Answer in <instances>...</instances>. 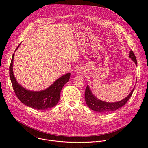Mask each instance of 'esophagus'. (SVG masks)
I'll list each match as a JSON object with an SVG mask.
<instances>
[{
	"instance_id": "1",
	"label": "esophagus",
	"mask_w": 148,
	"mask_h": 148,
	"mask_svg": "<svg viewBox=\"0 0 148 148\" xmlns=\"http://www.w3.org/2000/svg\"><path fill=\"white\" fill-rule=\"evenodd\" d=\"M84 71V70L82 67H78L77 69V70H76V73L77 74H82L83 73V72Z\"/></svg>"
}]
</instances>
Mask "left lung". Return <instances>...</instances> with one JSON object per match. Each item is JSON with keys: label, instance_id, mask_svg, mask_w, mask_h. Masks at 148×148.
I'll return each mask as SVG.
<instances>
[{"label": "left lung", "instance_id": "obj_1", "mask_svg": "<svg viewBox=\"0 0 148 148\" xmlns=\"http://www.w3.org/2000/svg\"><path fill=\"white\" fill-rule=\"evenodd\" d=\"M129 57L131 58V60L135 63L136 66H137L136 58L132 50L130 51ZM134 88L135 87L133 88L132 91L127 97H125L121 101L115 102H108L98 99L92 94L89 86H87L85 91V99L88 107L93 111L99 112L101 113L112 112L118 110V108L123 106L125 104H126V103L127 102V101L130 99V97H131L134 92Z\"/></svg>", "mask_w": 148, "mask_h": 148}]
</instances>
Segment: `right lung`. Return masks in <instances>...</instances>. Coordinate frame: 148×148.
Wrapping results in <instances>:
<instances>
[{"mask_svg":"<svg viewBox=\"0 0 148 148\" xmlns=\"http://www.w3.org/2000/svg\"><path fill=\"white\" fill-rule=\"evenodd\" d=\"M20 45V44L15 51ZM14 56V53L12 56L9 67V75L14 91L18 99L27 106L38 110H44L56 106L59 101L62 88L70 78V73L58 78L46 90L39 91H30L20 86L14 77L13 71Z\"/></svg>","mask_w":148,"mask_h":148,"instance_id":"right-lung-1","label":"right lung"}]
</instances>
